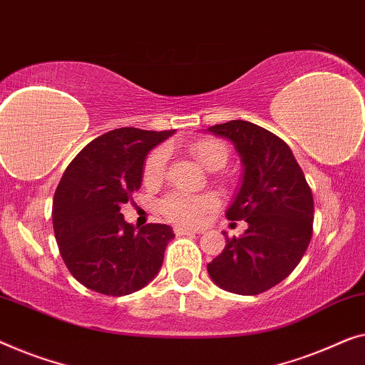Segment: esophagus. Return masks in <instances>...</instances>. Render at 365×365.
Wrapping results in <instances>:
<instances>
[{
    "instance_id": "esophagus-1",
    "label": "esophagus",
    "mask_w": 365,
    "mask_h": 365,
    "mask_svg": "<svg viewBox=\"0 0 365 365\" xmlns=\"http://www.w3.org/2000/svg\"><path fill=\"white\" fill-rule=\"evenodd\" d=\"M175 233L177 235H193V233H198V230L188 228V227H180V225H178V227H175Z\"/></svg>"
}]
</instances>
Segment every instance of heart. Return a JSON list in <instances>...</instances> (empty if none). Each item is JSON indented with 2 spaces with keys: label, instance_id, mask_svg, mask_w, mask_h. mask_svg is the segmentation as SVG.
Wrapping results in <instances>:
<instances>
[{
  "label": "heart",
  "instance_id": "b5f03b06",
  "mask_svg": "<svg viewBox=\"0 0 365 365\" xmlns=\"http://www.w3.org/2000/svg\"><path fill=\"white\" fill-rule=\"evenodd\" d=\"M190 152L197 162L207 170H220L227 163V147L217 138H198L192 142ZM167 163L165 148H157L147 158L143 168V180L148 185H155L162 180ZM217 205L212 195H192L185 192L168 193L162 200L160 208L167 218L183 225H197L202 222L210 210Z\"/></svg>",
  "mask_w": 365,
  "mask_h": 365
}]
</instances>
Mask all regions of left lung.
Returning <instances> with one entry per match:
<instances>
[{
  "label": "left lung",
  "mask_w": 365,
  "mask_h": 365,
  "mask_svg": "<svg viewBox=\"0 0 365 365\" xmlns=\"http://www.w3.org/2000/svg\"><path fill=\"white\" fill-rule=\"evenodd\" d=\"M207 132L232 142L241 158V182L227 218L248 223L208 263V274L228 292L259 294L287 278L307 250L314 222L311 188L291 148L263 127L230 120Z\"/></svg>",
  "instance_id": "1"
}]
</instances>
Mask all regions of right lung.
<instances>
[{"mask_svg":"<svg viewBox=\"0 0 365 365\" xmlns=\"http://www.w3.org/2000/svg\"><path fill=\"white\" fill-rule=\"evenodd\" d=\"M175 130L122 127L82 148L56 188L53 227L59 253L71 274L107 296H127L158 274L168 225H147L135 232L120 207L142 185L143 163Z\"/></svg>","mask_w":365,"mask_h":365,"instance_id":"obj_1","label":"right lung"}]
</instances>
